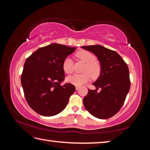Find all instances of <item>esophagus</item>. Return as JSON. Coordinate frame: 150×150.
<instances>
[{
	"label": "esophagus",
	"instance_id": "obj_1",
	"mask_svg": "<svg viewBox=\"0 0 150 150\" xmlns=\"http://www.w3.org/2000/svg\"><path fill=\"white\" fill-rule=\"evenodd\" d=\"M79 88H80L79 87H77V86H76V87H75V89L77 90V91H78L79 89Z\"/></svg>",
	"mask_w": 150,
	"mask_h": 150
}]
</instances>
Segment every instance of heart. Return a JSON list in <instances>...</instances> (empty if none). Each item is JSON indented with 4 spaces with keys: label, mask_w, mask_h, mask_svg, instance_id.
<instances>
[{
    "label": "heart",
    "mask_w": 150,
    "mask_h": 150,
    "mask_svg": "<svg viewBox=\"0 0 150 150\" xmlns=\"http://www.w3.org/2000/svg\"><path fill=\"white\" fill-rule=\"evenodd\" d=\"M79 59L86 63L83 68L82 74H74L66 78V81L77 87L83 85L89 81L90 78L96 79L100 75L102 67L100 64L96 61L95 55L88 51L81 50L76 54ZM63 70L67 74H71L73 71V63L69 57L63 60Z\"/></svg>",
    "instance_id": "obj_1"
}]
</instances>
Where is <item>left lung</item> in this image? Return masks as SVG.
<instances>
[{"instance_id": "left-lung-1", "label": "left lung", "mask_w": 150, "mask_h": 150, "mask_svg": "<svg viewBox=\"0 0 150 150\" xmlns=\"http://www.w3.org/2000/svg\"><path fill=\"white\" fill-rule=\"evenodd\" d=\"M82 48L93 53L102 67L99 77L93 83L96 89H88L83 105L95 117L109 118L120 110L130 90L128 67L117 52L102 45H87ZM98 88L100 92H97Z\"/></svg>"}]
</instances>
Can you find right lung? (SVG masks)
<instances>
[{
  "instance_id": "add662e5",
  "label": "right lung",
  "mask_w": 150,
  "mask_h": 150,
  "mask_svg": "<svg viewBox=\"0 0 150 150\" xmlns=\"http://www.w3.org/2000/svg\"><path fill=\"white\" fill-rule=\"evenodd\" d=\"M76 47L52 44L39 48L27 58L21 75V84L30 107L44 116L60 113L75 92L71 83L62 85L65 72L62 65Z\"/></svg>"
}]
</instances>
